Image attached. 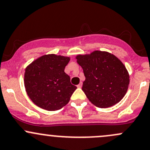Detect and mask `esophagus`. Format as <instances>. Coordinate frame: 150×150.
Segmentation results:
<instances>
[{
	"mask_svg": "<svg viewBox=\"0 0 150 150\" xmlns=\"http://www.w3.org/2000/svg\"><path fill=\"white\" fill-rule=\"evenodd\" d=\"M81 86H82V82H80L79 84L77 85V87L78 88H81Z\"/></svg>",
	"mask_w": 150,
	"mask_h": 150,
	"instance_id": "1",
	"label": "esophagus"
}]
</instances>
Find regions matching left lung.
I'll return each mask as SVG.
<instances>
[{
	"mask_svg": "<svg viewBox=\"0 0 150 150\" xmlns=\"http://www.w3.org/2000/svg\"><path fill=\"white\" fill-rule=\"evenodd\" d=\"M76 59L85 76L82 90L92 104L106 108L121 101L130 79L126 66L116 56L95 50L90 54L76 55Z\"/></svg>",
	"mask_w": 150,
	"mask_h": 150,
	"instance_id": "left-lung-1",
	"label": "left lung"
}]
</instances>
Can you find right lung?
Listing matches in <instances>:
<instances>
[{
	"label": "right lung",
	"mask_w": 150,
	"mask_h": 150,
	"mask_svg": "<svg viewBox=\"0 0 150 150\" xmlns=\"http://www.w3.org/2000/svg\"><path fill=\"white\" fill-rule=\"evenodd\" d=\"M69 61V57L48 54L27 66L24 79L26 92L38 107L54 111L69 103L76 89L64 72Z\"/></svg>",
	"instance_id": "right-lung-1"
}]
</instances>
